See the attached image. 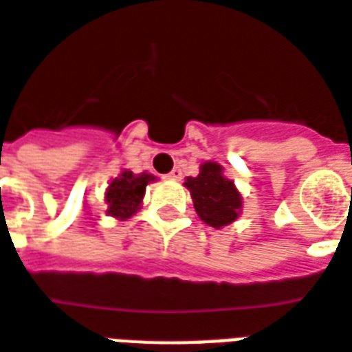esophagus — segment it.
Wrapping results in <instances>:
<instances>
[{
	"label": "esophagus",
	"instance_id": "1",
	"mask_svg": "<svg viewBox=\"0 0 352 352\" xmlns=\"http://www.w3.org/2000/svg\"><path fill=\"white\" fill-rule=\"evenodd\" d=\"M166 178H168V179H174V182H178V179H182V170H179L178 166H176V168H174L173 173L166 174Z\"/></svg>",
	"mask_w": 352,
	"mask_h": 352
}]
</instances>
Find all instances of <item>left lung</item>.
Segmentation results:
<instances>
[{"label": "left lung", "mask_w": 352, "mask_h": 352, "mask_svg": "<svg viewBox=\"0 0 352 352\" xmlns=\"http://www.w3.org/2000/svg\"><path fill=\"white\" fill-rule=\"evenodd\" d=\"M184 186L191 193L199 217L214 229L227 227L242 214V193L215 161H204L199 174L187 176Z\"/></svg>", "instance_id": "left-lung-1"}]
</instances>
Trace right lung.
<instances>
[{
	"instance_id": "add662e5",
	"label": "right lung",
	"mask_w": 352,
	"mask_h": 352,
	"mask_svg": "<svg viewBox=\"0 0 352 352\" xmlns=\"http://www.w3.org/2000/svg\"><path fill=\"white\" fill-rule=\"evenodd\" d=\"M155 179L157 178L150 173L133 174L131 170L123 168L122 173L118 174V178L110 179L109 187L104 191L107 214L120 221L133 217L140 210L146 186Z\"/></svg>"
}]
</instances>
